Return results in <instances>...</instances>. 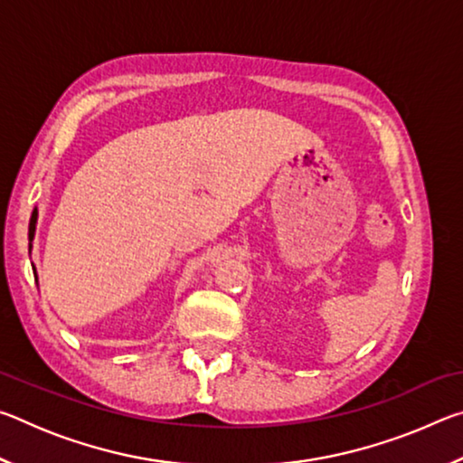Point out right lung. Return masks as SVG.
Returning a JSON list of instances; mask_svg holds the SVG:
<instances>
[{
    "instance_id": "obj_1",
    "label": "right lung",
    "mask_w": 463,
    "mask_h": 463,
    "mask_svg": "<svg viewBox=\"0 0 463 463\" xmlns=\"http://www.w3.org/2000/svg\"><path fill=\"white\" fill-rule=\"evenodd\" d=\"M36 221H38V210L34 208L33 210V216H30V224H28V241H30V249H33V241H34V232H36ZM33 269H34V265H33ZM36 271V269H34ZM38 279V278H36Z\"/></svg>"
}]
</instances>
